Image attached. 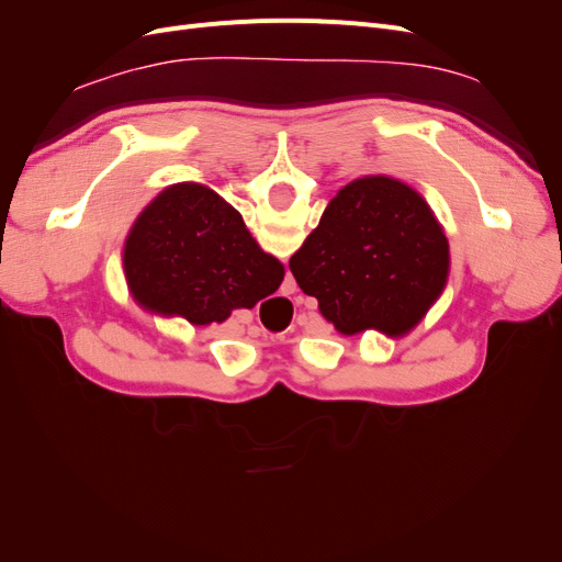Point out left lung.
Instances as JSON below:
<instances>
[{"instance_id":"obj_1","label":"left lung","mask_w":562,"mask_h":562,"mask_svg":"<svg viewBox=\"0 0 562 562\" xmlns=\"http://www.w3.org/2000/svg\"><path fill=\"white\" fill-rule=\"evenodd\" d=\"M291 271L318 300L337 333H411L440 297L450 246L429 203L386 176L345 184L318 227L291 258Z\"/></svg>"}]
</instances>
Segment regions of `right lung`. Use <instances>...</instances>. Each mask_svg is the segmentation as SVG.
<instances>
[{
	"label": "right lung",
	"mask_w": 562,
	"mask_h": 562,
	"mask_svg": "<svg viewBox=\"0 0 562 562\" xmlns=\"http://www.w3.org/2000/svg\"><path fill=\"white\" fill-rule=\"evenodd\" d=\"M124 269L145 310L192 326L255 307L285 274L252 239L241 213L199 182L166 187L140 213L124 246Z\"/></svg>",
	"instance_id": "1"
}]
</instances>
